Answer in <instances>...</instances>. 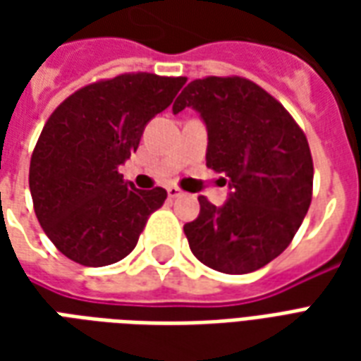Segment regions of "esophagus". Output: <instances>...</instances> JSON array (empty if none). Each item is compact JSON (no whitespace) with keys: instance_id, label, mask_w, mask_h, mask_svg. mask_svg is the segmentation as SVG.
Here are the masks:
<instances>
[{"instance_id":"1","label":"esophagus","mask_w":361,"mask_h":361,"mask_svg":"<svg viewBox=\"0 0 361 361\" xmlns=\"http://www.w3.org/2000/svg\"><path fill=\"white\" fill-rule=\"evenodd\" d=\"M166 191H168V197H170V199H178V197L183 195V191H181L180 188H176V185H168Z\"/></svg>"}]
</instances>
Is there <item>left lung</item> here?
Wrapping results in <instances>:
<instances>
[{
  "instance_id": "8db88e82",
  "label": "left lung",
  "mask_w": 361,
  "mask_h": 361,
  "mask_svg": "<svg viewBox=\"0 0 361 361\" xmlns=\"http://www.w3.org/2000/svg\"><path fill=\"white\" fill-rule=\"evenodd\" d=\"M193 108L207 127V166L228 176L224 204L199 197L183 226L203 265L245 274L286 250L307 214L313 188L310 145L284 106L242 77L191 81L172 106ZM226 183V180H224Z\"/></svg>"
}]
</instances>
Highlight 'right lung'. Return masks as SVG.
Instances as JSON below:
<instances>
[{"mask_svg":"<svg viewBox=\"0 0 361 361\" xmlns=\"http://www.w3.org/2000/svg\"><path fill=\"white\" fill-rule=\"evenodd\" d=\"M185 77L119 75L77 90L46 121L30 158L36 219L66 257L106 267L127 257L166 189H137L118 168Z\"/></svg>","mask_w":361,"mask_h":361,"instance_id":"add662e5","label":"right lung"}]
</instances>
